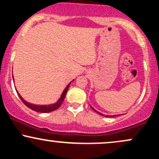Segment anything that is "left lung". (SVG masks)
I'll list each match as a JSON object with an SVG mask.
<instances>
[{"instance_id": "left-lung-1", "label": "left lung", "mask_w": 159, "mask_h": 159, "mask_svg": "<svg viewBox=\"0 0 159 159\" xmlns=\"http://www.w3.org/2000/svg\"><path fill=\"white\" fill-rule=\"evenodd\" d=\"M92 107V109L95 111V112H96V113H97V114H98L102 115V116H106V117H110V116H111V117H112V116H116V115H113V116H108V115H104L103 114H102V113H99V112H98V111H97L96 110H95V109H94L93 107Z\"/></svg>"}]
</instances>
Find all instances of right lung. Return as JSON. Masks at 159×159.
Masks as SVG:
<instances>
[{
  "label": "right lung",
  "instance_id": "add662e5",
  "mask_svg": "<svg viewBox=\"0 0 159 159\" xmlns=\"http://www.w3.org/2000/svg\"><path fill=\"white\" fill-rule=\"evenodd\" d=\"M70 84H71V82L66 86V87L64 90H63V93H62V95H61V98L58 99V101L56 103L52 104V105H34V104L27 102L25 101V100H24V98L21 97V96H20L19 93L17 92V90H16V92H17V93H18V95H19V98H21V101H22V102L25 104L27 107H28L29 108H30L33 111H36V112L48 113V112H51V111L57 110L58 107L61 106V104L63 103V100H64L65 96H66V95L67 91H68V89L69 87V85H70Z\"/></svg>",
  "mask_w": 159,
  "mask_h": 159
}]
</instances>
